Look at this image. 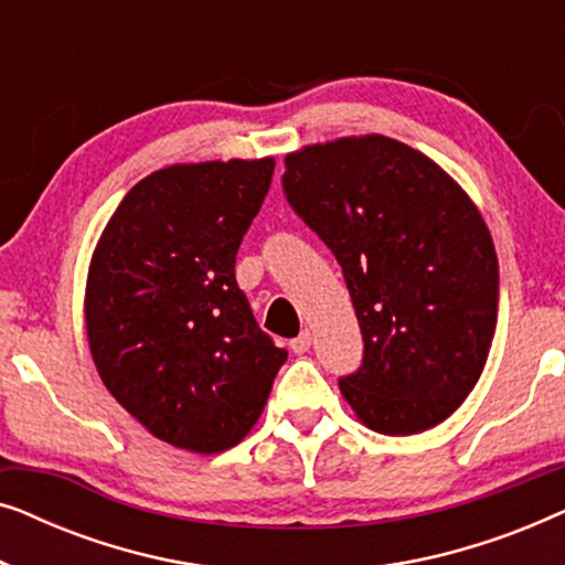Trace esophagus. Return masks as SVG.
Listing matches in <instances>:
<instances>
[{
  "label": "esophagus",
  "mask_w": 565,
  "mask_h": 565,
  "mask_svg": "<svg viewBox=\"0 0 565 565\" xmlns=\"http://www.w3.org/2000/svg\"><path fill=\"white\" fill-rule=\"evenodd\" d=\"M311 339H313V337H311V331L303 329L296 339H290V350L296 352V354H303V352H308V350H311Z\"/></svg>",
  "instance_id": "34e87169"
}]
</instances>
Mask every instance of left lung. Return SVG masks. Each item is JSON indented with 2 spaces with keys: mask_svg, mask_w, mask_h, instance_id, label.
<instances>
[{
  "mask_svg": "<svg viewBox=\"0 0 565 565\" xmlns=\"http://www.w3.org/2000/svg\"><path fill=\"white\" fill-rule=\"evenodd\" d=\"M282 192L342 267L362 362L339 377L381 435H416L458 408L489 358L499 262L470 198L424 153L385 136L288 153Z\"/></svg>",
  "mask_w": 565,
  "mask_h": 565,
  "instance_id": "obj_1",
  "label": "left lung"
}]
</instances>
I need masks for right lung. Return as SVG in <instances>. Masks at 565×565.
<instances>
[{
  "label": "right lung",
  "instance_id": "right-lung-1",
  "mask_svg": "<svg viewBox=\"0 0 565 565\" xmlns=\"http://www.w3.org/2000/svg\"><path fill=\"white\" fill-rule=\"evenodd\" d=\"M273 172V159L159 169L122 198L92 257L84 313L97 373L182 450L242 443L288 360L234 273Z\"/></svg>",
  "mask_w": 565,
  "mask_h": 565
}]
</instances>
